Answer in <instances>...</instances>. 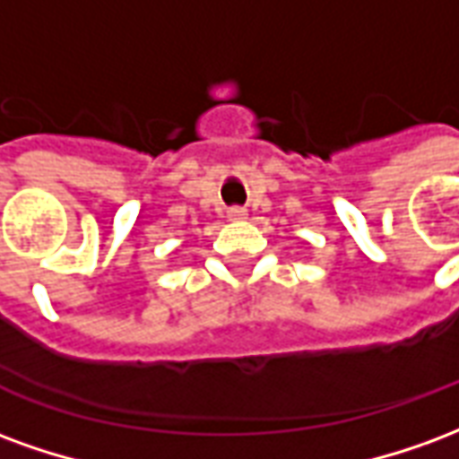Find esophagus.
Masks as SVG:
<instances>
[{
	"label": "esophagus",
	"mask_w": 459,
	"mask_h": 459,
	"mask_svg": "<svg viewBox=\"0 0 459 459\" xmlns=\"http://www.w3.org/2000/svg\"><path fill=\"white\" fill-rule=\"evenodd\" d=\"M226 216H229L230 221H243L246 216H248V211L240 209V206H230V209L226 211Z\"/></svg>",
	"instance_id": "esophagus-1"
}]
</instances>
